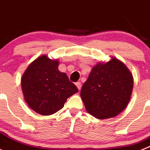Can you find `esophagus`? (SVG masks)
Wrapping results in <instances>:
<instances>
[{"instance_id":"esophagus-1","label":"esophagus","mask_w":150,"mask_h":150,"mask_svg":"<svg viewBox=\"0 0 150 150\" xmlns=\"http://www.w3.org/2000/svg\"><path fill=\"white\" fill-rule=\"evenodd\" d=\"M75 85H76L77 87H78V90H80L81 89V83L80 81L76 82V83H75Z\"/></svg>"}]
</instances>
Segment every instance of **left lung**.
Instances as JSON below:
<instances>
[{
	"label": "left lung",
	"instance_id": "left-lung-1",
	"mask_svg": "<svg viewBox=\"0 0 150 150\" xmlns=\"http://www.w3.org/2000/svg\"><path fill=\"white\" fill-rule=\"evenodd\" d=\"M133 77L125 64L116 58L93 68L81 90L89 114L98 119L114 117L121 113L131 98Z\"/></svg>",
	"mask_w": 150,
	"mask_h": 150
}]
</instances>
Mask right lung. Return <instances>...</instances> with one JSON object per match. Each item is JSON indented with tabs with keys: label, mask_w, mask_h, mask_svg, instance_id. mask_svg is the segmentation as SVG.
I'll return each mask as SVG.
<instances>
[{
	"label": "right lung",
	"mask_w": 150,
	"mask_h": 150,
	"mask_svg": "<svg viewBox=\"0 0 150 150\" xmlns=\"http://www.w3.org/2000/svg\"><path fill=\"white\" fill-rule=\"evenodd\" d=\"M58 66L57 60L42 55L30 64L21 78L25 101L32 110L42 115L60 110L67 98L78 92L67 74L59 71Z\"/></svg>",
	"instance_id": "1"
}]
</instances>
